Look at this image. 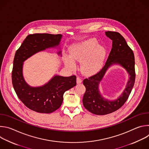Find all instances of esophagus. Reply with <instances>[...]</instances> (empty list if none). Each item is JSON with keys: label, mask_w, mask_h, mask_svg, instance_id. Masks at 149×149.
<instances>
[{"label": "esophagus", "mask_w": 149, "mask_h": 149, "mask_svg": "<svg viewBox=\"0 0 149 149\" xmlns=\"http://www.w3.org/2000/svg\"><path fill=\"white\" fill-rule=\"evenodd\" d=\"M77 84H80L82 82V79L78 77L77 78Z\"/></svg>", "instance_id": "34e87169"}]
</instances>
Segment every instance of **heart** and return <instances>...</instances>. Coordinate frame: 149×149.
Masks as SVG:
<instances>
[{"label": "heart", "mask_w": 149, "mask_h": 149, "mask_svg": "<svg viewBox=\"0 0 149 149\" xmlns=\"http://www.w3.org/2000/svg\"><path fill=\"white\" fill-rule=\"evenodd\" d=\"M105 48L98 45V41L94 39H90L74 46L71 54L73 58L81 63V71L86 74H93L100 70L106 56ZM67 65L73 68L75 67L73 60L68 58Z\"/></svg>", "instance_id": "heart-1"}]
</instances>
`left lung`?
Here are the masks:
<instances>
[{
    "label": "left lung",
    "mask_w": 149,
    "mask_h": 149,
    "mask_svg": "<svg viewBox=\"0 0 149 149\" xmlns=\"http://www.w3.org/2000/svg\"><path fill=\"white\" fill-rule=\"evenodd\" d=\"M105 35L113 40L112 48L107 61L98 72L83 81L86 88L82 99L83 105L88 111L96 115L108 114L121 108L128 99L136 78L134 53L125 39L117 32L107 31L105 32ZM113 64H119L125 68L130 78L121 96L114 101H109L102 97L98 86L106 71Z\"/></svg>",
    "instance_id": "left-lung-1"
}]
</instances>
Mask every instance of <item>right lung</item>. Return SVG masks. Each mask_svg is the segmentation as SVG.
Wrapping results in <instances>:
<instances>
[{
    "label": "right lung",
    "mask_w": 149,
    "mask_h": 149,
    "mask_svg": "<svg viewBox=\"0 0 149 149\" xmlns=\"http://www.w3.org/2000/svg\"><path fill=\"white\" fill-rule=\"evenodd\" d=\"M62 35L35 33L26 36L16 51L13 59L12 81L13 88L24 105L40 113H51L58 109L64 93L76 86V76H54L47 84L32 87L25 82L22 74L23 62L38 52L58 46ZM61 54V51L58 54Z\"/></svg>",
    "instance_id": "obj_1"
}]
</instances>
